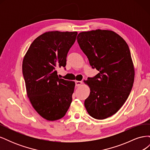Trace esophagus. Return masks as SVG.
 <instances>
[{
    "label": "esophagus",
    "instance_id": "esophagus-1",
    "mask_svg": "<svg viewBox=\"0 0 150 150\" xmlns=\"http://www.w3.org/2000/svg\"><path fill=\"white\" fill-rule=\"evenodd\" d=\"M75 83H76V86H81V84H82L83 82H82V81H75Z\"/></svg>",
    "mask_w": 150,
    "mask_h": 150
}]
</instances>
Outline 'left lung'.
Returning a JSON list of instances; mask_svg holds the SVG:
<instances>
[{"label": "left lung", "instance_id": "obj_1", "mask_svg": "<svg viewBox=\"0 0 150 150\" xmlns=\"http://www.w3.org/2000/svg\"><path fill=\"white\" fill-rule=\"evenodd\" d=\"M77 40L91 66L99 72L85 81L91 91L85 108L94 118L106 119L118 111L133 88L134 69L129 47L108 30L82 32Z\"/></svg>", "mask_w": 150, "mask_h": 150}]
</instances>
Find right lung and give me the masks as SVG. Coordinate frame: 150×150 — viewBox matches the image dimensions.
Returning a JSON list of instances; mask_svg holds the SVG:
<instances>
[{
  "mask_svg": "<svg viewBox=\"0 0 150 150\" xmlns=\"http://www.w3.org/2000/svg\"><path fill=\"white\" fill-rule=\"evenodd\" d=\"M77 32L50 31L31 44L22 62L27 94L34 110L43 118L64 117L72 102L75 83L59 78L56 69L64 67Z\"/></svg>",
  "mask_w": 150,
  "mask_h": 150,
  "instance_id": "right-lung-1",
  "label": "right lung"
}]
</instances>
